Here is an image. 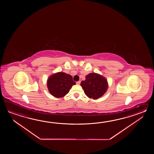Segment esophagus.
Returning <instances> with one entry per match:
<instances>
[{"instance_id":"1","label":"esophagus","mask_w":154,"mask_h":154,"mask_svg":"<svg viewBox=\"0 0 154 154\" xmlns=\"http://www.w3.org/2000/svg\"><path fill=\"white\" fill-rule=\"evenodd\" d=\"M80 83H81L80 81H78V82H76V84H77V85H80Z\"/></svg>"}]
</instances>
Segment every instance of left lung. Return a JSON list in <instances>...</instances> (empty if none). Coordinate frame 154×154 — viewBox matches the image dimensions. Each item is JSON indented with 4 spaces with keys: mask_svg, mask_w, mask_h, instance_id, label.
Here are the masks:
<instances>
[{
    "mask_svg": "<svg viewBox=\"0 0 154 154\" xmlns=\"http://www.w3.org/2000/svg\"><path fill=\"white\" fill-rule=\"evenodd\" d=\"M82 88L89 98L97 99L101 97L107 89V82L103 76L96 73L89 74L81 82Z\"/></svg>",
    "mask_w": 154,
    "mask_h": 154,
    "instance_id": "left-lung-1",
    "label": "left lung"
}]
</instances>
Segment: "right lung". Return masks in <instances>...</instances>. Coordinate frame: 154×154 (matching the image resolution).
<instances>
[{
    "mask_svg": "<svg viewBox=\"0 0 154 154\" xmlns=\"http://www.w3.org/2000/svg\"><path fill=\"white\" fill-rule=\"evenodd\" d=\"M74 85L75 82L73 81L72 76L65 72H58L51 76L47 82L49 92L58 98L66 95Z\"/></svg>",
    "mask_w": 154,
    "mask_h": 154,
    "instance_id": "right-lung-1",
    "label": "right lung"
}]
</instances>
